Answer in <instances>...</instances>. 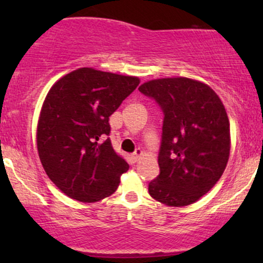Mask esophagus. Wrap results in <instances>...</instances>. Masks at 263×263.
Masks as SVG:
<instances>
[{
  "mask_svg": "<svg viewBox=\"0 0 263 263\" xmlns=\"http://www.w3.org/2000/svg\"><path fill=\"white\" fill-rule=\"evenodd\" d=\"M141 156H142V151H141V149H137V151H136V152L134 153V155H132V158H134L135 162H137L138 159H140Z\"/></svg>",
  "mask_w": 263,
  "mask_h": 263,
  "instance_id": "1",
  "label": "esophagus"
}]
</instances>
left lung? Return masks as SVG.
Returning <instances> with one entry per match:
<instances>
[{
  "instance_id": "8db88e82",
  "label": "left lung",
  "mask_w": 263,
  "mask_h": 263,
  "mask_svg": "<svg viewBox=\"0 0 263 263\" xmlns=\"http://www.w3.org/2000/svg\"><path fill=\"white\" fill-rule=\"evenodd\" d=\"M138 90L164 112L159 176L148 184L155 200L182 208L198 201L218 183L230 156V122L218 93L189 78H161Z\"/></svg>"
}]
</instances>
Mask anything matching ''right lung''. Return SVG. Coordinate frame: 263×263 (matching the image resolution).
<instances>
[{
    "label": "right lung",
    "mask_w": 263,
    "mask_h": 263,
    "mask_svg": "<svg viewBox=\"0 0 263 263\" xmlns=\"http://www.w3.org/2000/svg\"><path fill=\"white\" fill-rule=\"evenodd\" d=\"M140 78L79 68L54 83L37 125L39 159L49 179L69 198L95 203L116 192L128 164L116 155L108 117Z\"/></svg>",
    "instance_id": "obj_1"
}]
</instances>
